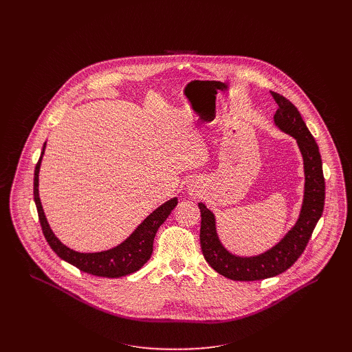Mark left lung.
Segmentation results:
<instances>
[{
	"label": "left lung",
	"mask_w": 352,
	"mask_h": 352,
	"mask_svg": "<svg viewBox=\"0 0 352 352\" xmlns=\"http://www.w3.org/2000/svg\"><path fill=\"white\" fill-rule=\"evenodd\" d=\"M278 106L276 126L296 140L304 160L305 188L299 217L288 232L270 249L255 256L235 255L221 243L216 217L200 202V246L206 262L221 276L234 281H255L274 277L289 269L302 255L324 208V178L319 147L298 109L284 96L270 91Z\"/></svg>",
	"instance_id": "8db88e82"
}]
</instances>
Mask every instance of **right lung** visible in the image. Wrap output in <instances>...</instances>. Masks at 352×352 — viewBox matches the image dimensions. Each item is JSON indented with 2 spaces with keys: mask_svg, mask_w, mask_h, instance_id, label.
Segmentation results:
<instances>
[{
  "mask_svg": "<svg viewBox=\"0 0 352 352\" xmlns=\"http://www.w3.org/2000/svg\"><path fill=\"white\" fill-rule=\"evenodd\" d=\"M45 143L43 144V150L40 159L34 168V184H33V193H34V204L38 213V220L41 224L43 234L52 246L54 252L65 262L71 263L72 266L78 267L79 270L97 276V277H109V278H118L122 276H128L131 273L138 272L148 259L153 252V241L159 227L166 221L170 213L178 204V199L173 197L157 208L155 212L150 213L138 227L136 230L121 243L117 246L102 250V252H78V250L71 249L69 246L64 245L53 232L50 227L41 202L38 196V171L44 155Z\"/></svg>",
  "mask_w": 352,
  "mask_h": 352,
  "instance_id": "add662e5",
  "label": "right lung"
}]
</instances>
